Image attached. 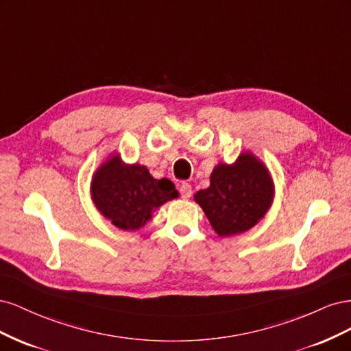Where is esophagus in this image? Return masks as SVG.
Listing matches in <instances>:
<instances>
[{"label":"esophagus","instance_id":"esophagus-1","mask_svg":"<svg viewBox=\"0 0 351 351\" xmlns=\"http://www.w3.org/2000/svg\"><path fill=\"white\" fill-rule=\"evenodd\" d=\"M180 195H182L183 199H189L190 196H192V186H190L189 183H183L182 186H180Z\"/></svg>","mask_w":351,"mask_h":351}]
</instances>
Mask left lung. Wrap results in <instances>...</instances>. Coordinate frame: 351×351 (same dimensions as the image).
Here are the masks:
<instances>
[{
  "label": "left lung",
  "mask_w": 351,
  "mask_h": 351,
  "mask_svg": "<svg viewBox=\"0 0 351 351\" xmlns=\"http://www.w3.org/2000/svg\"><path fill=\"white\" fill-rule=\"evenodd\" d=\"M272 182L265 165L250 154H241L234 165L219 164L210 186L195 200L221 237L240 234L263 218L272 202Z\"/></svg>",
  "instance_id": "left-lung-1"
}]
</instances>
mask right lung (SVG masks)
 Segmentation results:
<instances>
[{
	"label": "right lung",
	"mask_w": 351,
	"mask_h": 351,
	"mask_svg": "<svg viewBox=\"0 0 351 351\" xmlns=\"http://www.w3.org/2000/svg\"><path fill=\"white\" fill-rule=\"evenodd\" d=\"M177 196L168 178L155 180L146 167L125 165L119 155L108 159L92 180L95 205L121 230L143 227L156 208Z\"/></svg>",
	"instance_id": "obj_1"
}]
</instances>
